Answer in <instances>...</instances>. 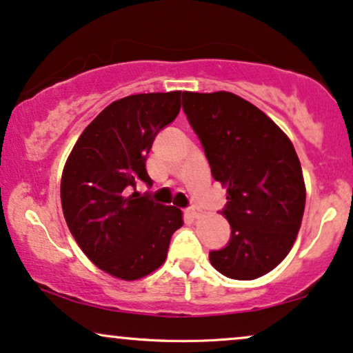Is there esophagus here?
Listing matches in <instances>:
<instances>
[{"label": "esophagus", "instance_id": "34e87169", "mask_svg": "<svg viewBox=\"0 0 353 353\" xmlns=\"http://www.w3.org/2000/svg\"><path fill=\"white\" fill-rule=\"evenodd\" d=\"M187 213H189L192 218H200V216L203 215V210L199 208V207H195V205H190V207L187 208Z\"/></svg>", "mask_w": 353, "mask_h": 353}]
</instances>
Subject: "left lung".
<instances>
[{
    "instance_id": "left-lung-1",
    "label": "left lung",
    "mask_w": 353,
    "mask_h": 353,
    "mask_svg": "<svg viewBox=\"0 0 353 353\" xmlns=\"http://www.w3.org/2000/svg\"><path fill=\"white\" fill-rule=\"evenodd\" d=\"M182 109L199 137L213 179L226 187L221 210L228 244L210 251L212 265L234 280L269 274L295 243L305 212L301 164L288 137L233 92H182Z\"/></svg>"
}]
</instances>
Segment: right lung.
I'll use <instances>...</instances> for the list:
<instances>
[{
	"instance_id": "add662e5",
	"label": "right lung",
	"mask_w": 353,
	"mask_h": 353,
	"mask_svg": "<svg viewBox=\"0 0 353 353\" xmlns=\"http://www.w3.org/2000/svg\"><path fill=\"white\" fill-rule=\"evenodd\" d=\"M181 110V91L127 96L107 105L71 151L61 176L66 225L101 270L122 280L151 274L168 256L182 212L138 194L153 185L146 156Z\"/></svg>"
}]
</instances>
